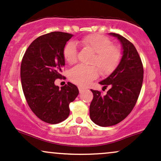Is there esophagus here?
<instances>
[{"label": "esophagus", "instance_id": "obj_1", "mask_svg": "<svg viewBox=\"0 0 161 161\" xmlns=\"http://www.w3.org/2000/svg\"><path fill=\"white\" fill-rule=\"evenodd\" d=\"M78 89H79V91H80V93H82V92L84 91V90H85L86 88L83 87V86H79V87H78Z\"/></svg>", "mask_w": 161, "mask_h": 161}]
</instances>
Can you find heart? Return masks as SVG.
Instances as JSON below:
<instances>
[{
	"instance_id": "obj_1",
	"label": "heart",
	"mask_w": 161,
	"mask_h": 161,
	"mask_svg": "<svg viewBox=\"0 0 161 161\" xmlns=\"http://www.w3.org/2000/svg\"><path fill=\"white\" fill-rule=\"evenodd\" d=\"M83 46L94 54L92 64L97 66L102 75H109L119 64L122 52L118 47L112 46V42L107 37L100 34H93L83 38L80 40ZM77 46L74 42H69L64 48L63 55L65 61L73 64L77 60ZM99 75L98 68L95 66L79 64L70 71V79L72 82L80 86H86L94 80Z\"/></svg>"
}]
</instances>
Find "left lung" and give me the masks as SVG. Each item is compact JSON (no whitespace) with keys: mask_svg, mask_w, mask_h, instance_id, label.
<instances>
[{"mask_svg":"<svg viewBox=\"0 0 161 161\" xmlns=\"http://www.w3.org/2000/svg\"><path fill=\"white\" fill-rule=\"evenodd\" d=\"M122 46V58L117 68L100 84L110 86L106 95L91 90L93 98L90 106V117L103 127L114 125L125 119L134 108L143 82L142 60L134 45L117 33L110 32Z\"/></svg>","mask_w":161,"mask_h":161,"instance_id":"1","label":"left lung"}]
</instances>
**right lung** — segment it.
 Segmentation results:
<instances>
[{
  "label": "right lung",
  "mask_w": 161,
  "mask_h": 161,
  "mask_svg": "<svg viewBox=\"0 0 161 161\" xmlns=\"http://www.w3.org/2000/svg\"><path fill=\"white\" fill-rule=\"evenodd\" d=\"M74 35L52 32L36 39L23 55L20 67L22 88L29 106L47 123L57 124L70 113L69 104L79 93L75 84L68 82L59 88L55 80L61 78L65 65L64 52Z\"/></svg>",
  "instance_id": "add662e5"
}]
</instances>
